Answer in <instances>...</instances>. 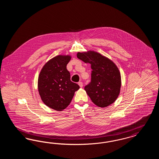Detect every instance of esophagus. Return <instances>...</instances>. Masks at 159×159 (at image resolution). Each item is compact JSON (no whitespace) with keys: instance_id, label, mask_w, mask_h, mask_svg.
<instances>
[{"instance_id":"34e87169","label":"esophagus","mask_w":159,"mask_h":159,"mask_svg":"<svg viewBox=\"0 0 159 159\" xmlns=\"http://www.w3.org/2000/svg\"><path fill=\"white\" fill-rule=\"evenodd\" d=\"M78 84H79V85L80 86V88H82V87H83V83H82V82H79L78 83Z\"/></svg>"}]
</instances>
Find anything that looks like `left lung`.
I'll list each match as a JSON object with an SVG mask.
<instances>
[{
  "instance_id": "8db88e82",
  "label": "left lung",
  "mask_w": 159,
  "mask_h": 159,
  "mask_svg": "<svg viewBox=\"0 0 159 159\" xmlns=\"http://www.w3.org/2000/svg\"><path fill=\"white\" fill-rule=\"evenodd\" d=\"M77 57L91 64V81L84 90L92 101L99 107L111 104L117 98L121 87V76L113 62L95 51L78 52Z\"/></svg>"
}]
</instances>
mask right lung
<instances>
[{"label":"right lung","instance_id":"right-lung-1","mask_svg":"<svg viewBox=\"0 0 159 159\" xmlns=\"http://www.w3.org/2000/svg\"><path fill=\"white\" fill-rule=\"evenodd\" d=\"M70 55H58L48 61L38 78V91L42 101L51 108L62 111L71 102L80 87L70 80L67 65Z\"/></svg>","mask_w":159,"mask_h":159}]
</instances>
